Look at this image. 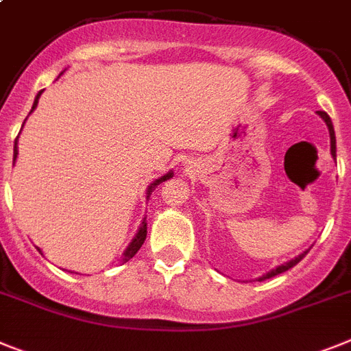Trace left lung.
I'll use <instances>...</instances> for the list:
<instances>
[{
  "instance_id": "obj_1",
  "label": "left lung",
  "mask_w": 351,
  "mask_h": 351,
  "mask_svg": "<svg viewBox=\"0 0 351 351\" xmlns=\"http://www.w3.org/2000/svg\"><path fill=\"white\" fill-rule=\"evenodd\" d=\"M318 115L322 117L323 121H325L326 128H328V134H330V154H332V158H334V160H335V133H334V125H332L330 117L326 115L325 112H318ZM309 250H311V248H307V250H304V252L298 254V256H296V257H293L291 261H286V263H284V265H278L277 268L269 269L268 274L263 275V277H259V278H257V280H265V278L275 277V275H278V274H284V271H287V269L293 268V266H295V265H298V263H300L302 259H304V257L307 256V252H309Z\"/></svg>"
}]
</instances>
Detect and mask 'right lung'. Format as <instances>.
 Instances as JSON below:
<instances>
[{
	"label": "right lung",
	"mask_w": 351,
	"mask_h": 351,
	"mask_svg": "<svg viewBox=\"0 0 351 351\" xmlns=\"http://www.w3.org/2000/svg\"><path fill=\"white\" fill-rule=\"evenodd\" d=\"M40 95H42V90H40V92H38L37 95H35V101H33V106H32V110H29V113H32L33 110H35V108H37V104H38V97H40ZM25 122H26V121H25ZM23 125H25V124H23ZM21 131H23V128H21ZM17 140H19V136H17L16 142H14V165H16L17 154H19V147H17ZM170 178H173V170H169V172L163 173V176H161V178L154 179V181H152L151 184H149V186H147V190H145V199L149 200V197H151L152 190H154V188L158 186V184H161V182L167 181V179H170ZM145 238H147V217H143V218H142V223H140L138 230H136V234H134V238L131 239L130 245H128V247H125L124 254H122L121 263H128V261H130L131 257H133L134 254L138 252L140 247H142L143 241H145ZM37 248H38V247H37ZM38 252H42L40 248H38Z\"/></svg>",
	"instance_id": "right-lung-1"
}]
</instances>
